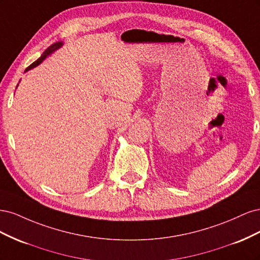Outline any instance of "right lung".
I'll list each match as a JSON object with an SVG mask.
<instances>
[{
  "label": "right lung",
  "instance_id": "obj_1",
  "mask_svg": "<svg viewBox=\"0 0 260 260\" xmlns=\"http://www.w3.org/2000/svg\"><path fill=\"white\" fill-rule=\"evenodd\" d=\"M61 45H62V42H56V43L52 44V45L50 46V48H48V49H46V50L43 52V54L41 55V57H40V58H38V59H37L35 62H32V64H31L29 67H27L26 72H28V70H30V69H32V68L37 67L39 64H41V62L46 58V56H49V55H50L51 53H53L54 51H56L57 49H59Z\"/></svg>",
  "mask_w": 260,
  "mask_h": 260
}]
</instances>
